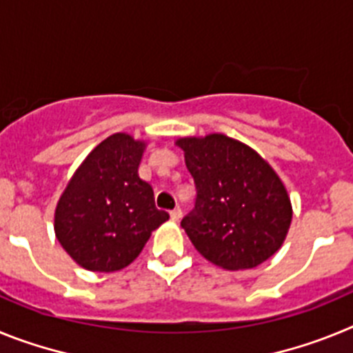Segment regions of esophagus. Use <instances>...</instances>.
<instances>
[{
  "instance_id": "obj_1",
  "label": "esophagus",
  "mask_w": 353,
  "mask_h": 353,
  "mask_svg": "<svg viewBox=\"0 0 353 353\" xmlns=\"http://www.w3.org/2000/svg\"><path fill=\"white\" fill-rule=\"evenodd\" d=\"M170 214H171V219L173 221H180V217H182V210H180V207H176L174 210H171Z\"/></svg>"
}]
</instances>
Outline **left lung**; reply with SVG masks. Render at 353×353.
<instances>
[{"mask_svg":"<svg viewBox=\"0 0 353 353\" xmlns=\"http://www.w3.org/2000/svg\"><path fill=\"white\" fill-rule=\"evenodd\" d=\"M176 145L198 192L180 224L199 254L226 270H245L279 251L292 203L269 162L224 134L180 138Z\"/></svg>","mask_w":353,"mask_h":353,"instance_id":"1","label":"left lung"}]
</instances>
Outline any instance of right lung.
Instances as JSON below:
<instances>
[{
	"label": "right lung",
	"instance_id": "add662e5",
	"mask_svg": "<svg viewBox=\"0 0 353 353\" xmlns=\"http://www.w3.org/2000/svg\"><path fill=\"white\" fill-rule=\"evenodd\" d=\"M145 141L117 132L99 143L72 174L54 212L61 248L83 269L117 272L139 256L170 214L155 207L154 189L139 179Z\"/></svg>",
	"mask_w": 353,
	"mask_h": 353
}]
</instances>
